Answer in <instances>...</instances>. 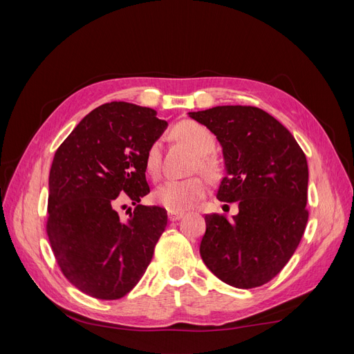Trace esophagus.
I'll return each instance as SVG.
<instances>
[{"label":"esophagus","instance_id":"obj_1","mask_svg":"<svg viewBox=\"0 0 354 354\" xmlns=\"http://www.w3.org/2000/svg\"><path fill=\"white\" fill-rule=\"evenodd\" d=\"M185 216V212H178V211H168V218L169 221H177L181 217Z\"/></svg>","mask_w":354,"mask_h":354}]
</instances>
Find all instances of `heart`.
<instances>
[{
  "instance_id": "heart-1",
  "label": "heart",
  "mask_w": 354,
  "mask_h": 354,
  "mask_svg": "<svg viewBox=\"0 0 354 354\" xmlns=\"http://www.w3.org/2000/svg\"><path fill=\"white\" fill-rule=\"evenodd\" d=\"M173 136L178 140L189 145L196 153L201 155V165L203 169L212 171L216 168V160L208 153L214 151L216 138L207 127H203L194 121H181L173 128ZM160 165V145L159 142L149 146L145 167L149 174L156 176ZM207 185L201 177H192L183 180H167L160 185L153 194L155 201L167 208L168 211H186L205 195Z\"/></svg>"
}]
</instances>
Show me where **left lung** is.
<instances>
[{
    "instance_id": "1",
    "label": "left lung",
    "mask_w": 354,
    "mask_h": 354,
    "mask_svg": "<svg viewBox=\"0 0 354 354\" xmlns=\"http://www.w3.org/2000/svg\"><path fill=\"white\" fill-rule=\"evenodd\" d=\"M223 147L217 198L238 202L229 220L205 216L201 257L220 281L250 289L272 281L295 252L308 220V167L294 136L254 106L189 112Z\"/></svg>"
}]
</instances>
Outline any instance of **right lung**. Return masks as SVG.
Wrapping results in <instances>:
<instances>
[{"label": "right lung", "mask_w": 354, "mask_h": 354, "mask_svg": "<svg viewBox=\"0 0 354 354\" xmlns=\"http://www.w3.org/2000/svg\"><path fill=\"white\" fill-rule=\"evenodd\" d=\"M167 125L151 108L106 103L85 116L56 151L47 234L60 270L84 294L122 298L152 261L167 211L137 205L121 220L118 205L124 195L136 205L151 192L145 158Z\"/></svg>", "instance_id": "add662e5"}]
</instances>
